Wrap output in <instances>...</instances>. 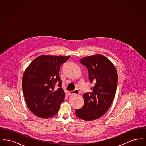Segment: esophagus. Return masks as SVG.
I'll list each match as a JSON object with an SVG mask.
<instances>
[{
  "mask_svg": "<svg viewBox=\"0 0 146 146\" xmlns=\"http://www.w3.org/2000/svg\"><path fill=\"white\" fill-rule=\"evenodd\" d=\"M79 94V91L78 90V89H75L74 90L71 91H69L68 92V94L70 95H77Z\"/></svg>",
  "mask_w": 146,
  "mask_h": 146,
  "instance_id": "34e87169",
  "label": "esophagus"
}]
</instances>
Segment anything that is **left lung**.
Instances as JSON below:
<instances>
[{
  "label": "left lung",
  "instance_id": "8db88e82",
  "mask_svg": "<svg viewBox=\"0 0 146 146\" xmlns=\"http://www.w3.org/2000/svg\"><path fill=\"white\" fill-rule=\"evenodd\" d=\"M80 62L88 68L89 80L95 85L91 92L84 94V104L76 110V114L84 120H94L101 118L112 104L117 87L118 74L114 64L104 55L85 57Z\"/></svg>",
  "mask_w": 146,
  "mask_h": 146
}]
</instances>
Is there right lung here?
Listing matches in <instances>:
<instances>
[{"instance_id":"1","label":"right lung","mask_w":146,"mask_h":146,"mask_svg":"<svg viewBox=\"0 0 146 146\" xmlns=\"http://www.w3.org/2000/svg\"><path fill=\"white\" fill-rule=\"evenodd\" d=\"M70 57L39 56L25 70L22 81L24 97L29 110L38 117L50 118L58 111L65 97L59 71Z\"/></svg>"}]
</instances>
